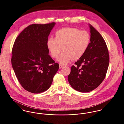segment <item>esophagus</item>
<instances>
[{"mask_svg":"<svg viewBox=\"0 0 124 124\" xmlns=\"http://www.w3.org/2000/svg\"><path fill=\"white\" fill-rule=\"evenodd\" d=\"M63 66H64L63 65H62V64H60V65H59V69L62 68Z\"/></svg>","mask_w":124,"mask_h":124,"instance_id":"1","label":"esophagus"}]
</instances>
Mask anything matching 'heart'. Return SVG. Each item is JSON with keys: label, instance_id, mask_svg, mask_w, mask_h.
Wrapping results in <instances>:
<instances>
[{"label": "heart", "instance_id": "obj_1", "mask_svg": "<svg viewBox=\"0 0 124 124\" xmlns=\"http://www.w3.org/2000/svg\"><path fill=\"white\" fill-rule=\"evenodd\" d=\"M90 41L88 32L74 28H65L55 32V38H49L47 46L51 56L62 64H67L72 59H79L86 52Z\"/></svg>", "mask_w": 124, "mask_h": 124}]
</instances>
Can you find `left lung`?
I'll list each match as a JSON object with an SVG mask.
<instances>
[{"instance_id": "obj_1", "label": "left lung", "mask_w": 124, "mask_h": 124, "mask_svg": "<svg viewBox=\"0 0 124 124\" xmlns=\"http://www.w3.org/2000/svg\"><path fill=\"white\" fill-rule=\"evenodd\" d=\"M90 42L86 52L71 67L68 80L74 90L86 93L96 88L104 80L109 63L103 37L91 25Z\"/></svg>"}]
</instances>
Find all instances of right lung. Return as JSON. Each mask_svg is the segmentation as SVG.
I'll return each mask as SVG.
<instances>
[{"mask_svg": "<svg viewBox=\"0 0 124 124\" xmlns=\"http://www.w3.org/2000/svg\"><path fill=\"white\" fill-rule=\"evenodd\" d=\"M55 22L32 24L26 28L16 38L12 50L11 64L22 87L39 93L51 86L59 69L49 55L47 41Z\"/></svg>", "mask_w": 124, "mask_h": 124, "instance_id": "obj_1", "label": "right lung"}]
</instances>
